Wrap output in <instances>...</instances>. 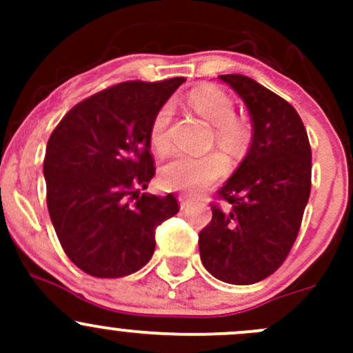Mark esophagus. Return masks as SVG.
I'll use <instances>...</instances> for the list:
<instances>
[{"label":"esophagus","instance_id":"esophagus-1","mask_svg":"<svg viewBox=\"0 0 353 353\" xmlns=\"http://www.w3.org/2000/svg\"><path fill=\"white\" fill-rule=\"evenodd\" d=\"M179 205H181V210H188V208H191L193 201H191V199H188L186 196H179Z\"/></svg>","mask_w":353,"mask_h":353}]
</instances>
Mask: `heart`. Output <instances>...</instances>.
<instances>
[{
  "mask_svg": "<svg viewBox=\"0 0 353 353\" xmlns=\"http://www.w3.org/2000/svg\"><path fill=\"white\" fill-rule=\"evenodd\" d=\"M190 105L210 124L213 137L222 148L229 152L239 150L244 145L245 130L234 117V102L229 95L215 87L196 88L188 97ZM172 117L170 104H163L155 112L150 124V143L155 150L169 148V123ZM227 170V159L219 152L206 155L172 154L160 169V181L167 190L196 194L215 184Z\"/></svg>",
  "mask_w": 353,
  "mask_h": 353,
  "instance_id": "1",
  "label": "heart"
}]
</instances>
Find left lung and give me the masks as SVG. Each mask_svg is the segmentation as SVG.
Instances as JSON below:
<instances>
[{"instance_id":"left-lung-1","label":"left lung","mask_w":353,"mask_h":353,"mask_svg":"<svg viewBox=\"0 0 353 353\" xmlns=\"http://www.w3.org/2000/svg\"><path fill=\"white\" fill-rule=\"evenodd\" d=\"M244 101L252 140L236 172L219 190L199 232L201 263L232 285L261 282L282 266L297 239L311 194V145L297 110L244 74H220Z\"/></svg>"}]
</instances>
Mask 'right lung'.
<instances>
[{
	"mask_svg": "<svg viewBox=\"0 0 353 353\" xmlns=\"http://www.w3.org/2000/svg\"><path fill=\"white\" fill-rule=\"evenodd\" d=\"M186 78L123 81L78 102L44 157L48 210L66 256L97 279L138 272L155 229L179 212L174 194L143 193L155 176L150 124Z\"/></svg>",
	"mask_w": 353,
	"mask_h": 353,
	"instance_id": "add662e5",
	"label": "right lung"
}]
</instances>
